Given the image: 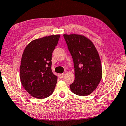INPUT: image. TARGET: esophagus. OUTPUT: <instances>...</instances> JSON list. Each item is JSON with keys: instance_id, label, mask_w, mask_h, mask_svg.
Here are the masks:
<instances>
[{"instance_id": "obj_1", "label": "esophagus", "mask_w": 126, "mask_h": 126, "mask_svg": "<svg viewBox=\"0 0 126 126\" xmlns=\"http://www.w3.org/2000/svg\"><path fill=\"white\" fill-rule=\"evenodd\" d=\"M64 73H62V74H59V77L60 79H63V77H64Z\"/></svg>"}]
</instances>
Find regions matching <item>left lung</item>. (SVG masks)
I'll use <instances>...</instances> for the list:
<instances>
[{
    "label": "left lung",
    "instance_id": "8db88e82",
    "mask_svg": "<svg viewBox=\"0 0 126 126\" xmlns=\"http://www.w3.org/2000/svg\"><path fill=\"white\" fill-rule=\"evenodd\" d=\"M63 36L74 62L75 79L70 88L74 94L87 96L97 88L102 77L99 55L92 41L84 35Z\"/></svg>",
    "mask_w": 126,
    "mask_h": 126
}]
</instances>
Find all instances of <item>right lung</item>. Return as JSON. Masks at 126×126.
Masks as SVG:
<instances>
[{
	"label": "right lung",
	"mask_w": 126,
	"mask_h": 126,
	"mask_svg": "<svg viewBox=\"0 0 126 126\" xmlns=\"http://www.w3.org/2000/svg\"><path fill=\"white\" fill-rule=\"evenodd\" d=\"M60 35H52L32 41L22 55L20 80L32 96L44 99L51 95L58 77L52 73V55Z\"/></svg>",
	"instance_id": "obj_1"
}]
</instances>
